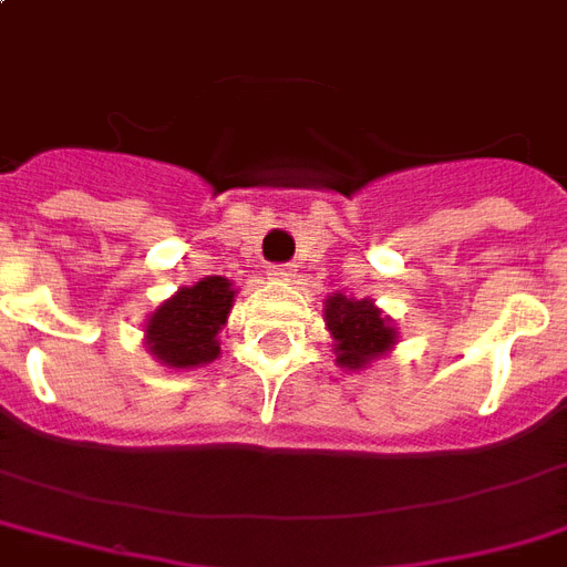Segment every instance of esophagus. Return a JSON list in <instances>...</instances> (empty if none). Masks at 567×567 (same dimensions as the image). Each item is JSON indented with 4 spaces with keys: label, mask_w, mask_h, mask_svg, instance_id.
<instances>
[{
    "label": "esophagus",
    "mask_w": 567,
    "mask_h": 567,
    "mask_svg": "<svg viewBox=\"0 0 567 567\" xmlns=\"http://www.w3.org/2000/svg\"><path fill=\"white\" fill-rule=\"evenodd\" d=\"M267 274L274 276V279H288V276H293L291 265H270V270Z\"/></svg>",
    "instance_id": "34e87169"
}]
</instances>
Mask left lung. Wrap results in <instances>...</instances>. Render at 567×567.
I'll return each instance as SVG.
<instances>
[{
  "mask_svg": "<svg viewBox=\"0 0 567 567\" xmlns=\"http://www.w3.org/2000/svg\"><path fill=\"white\" fill-rule=\"evenodd\" d=\"M323 321L336 339V362L348 369H360L395 344V330L386 327L371 300H348L332 293L323 309Z\"/></svg>",
  "mask_w": 567,
  "mask_h": 567,
  "instance_id": "1",
  "label": "left lung"
}]
</instances>
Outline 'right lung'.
Segmentation results:
<instances>
[{
    "instance_id": "1",
    "label": "right lung",
    "mask_w": 567,
    "mask_h": 567,
    "mask_svg": "<svg viewBox=\"0 0 567 567\" xmlns=\"http://www.w3.org/2000/svg\"><path fill=\"white\" fill-rule=\"evenodd\" d=\"M231 300L235 291L223 276H207L193 288H181L151 315L145 330L151 353L172 369H193L216 360V332L231 312Z\"/></svg>"
}]
</instances>
